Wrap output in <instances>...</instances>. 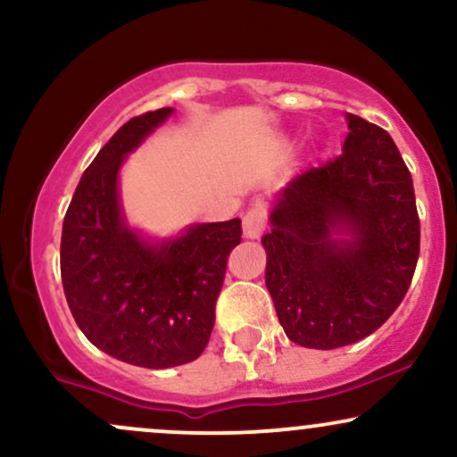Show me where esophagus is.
Returning <instances> with one entry per match:
<instances>
[{
    "mask_svg": "<svg viewBox=\"0 0 457 457\" xmlns=\"http://www.w3.org/2000/svg\"><path fill=\"white\" fill-rule=\"evenodd\" d=\"M266 223H269V214H266V206L262 204H255L249 211L245 212L243 217V232L246 238H260L264 234Z\"/></svg>",
    "mask_w": 457,
    "mask_h": 457,
    "instance_id": "esophagus-1",
    "label": "esophagus"
}]
</instances>
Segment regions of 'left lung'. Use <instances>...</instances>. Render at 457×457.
Returning <instances> with one entry per match:
<instances>
[{
	"instance_id": "obj_1",
	"label": "left lung",
	"mask_w": 457,
	"mask_h": 457,
	"mask_svg": "<svg viewBox=\"0 0 457 457\" xmlns=\"http://www.w3.org/2000/svg\"><path fill=\"white\" fill-rule=\"evenodd\" d=\"M345 118L342 154L283 188L262 236L277 318L292 342L316 350L361 342L391 318L421 243L412 176L395 141L359 115Z\"/></svg>"
}]
</instances>
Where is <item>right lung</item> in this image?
<instances>
[{"mask_svg": "<svg viewBox=\"0 0 457 457\" xmlns=\"http://www.w3.org/2000/svg\"><path fill=\"white\" fill-rule=\"evenodd\" d=\"M174 109L130 118L79 180L62 228L60 270L72 318L90 342L124 363L165 370L195 361L214 327L240 219L202 223L148 243L124 223L118 171Z\"/></svg>", "mask_w": 457, "mask_h": 457, "instance_id": "right-lung-1", "label": "right lung"}]
</instances>
